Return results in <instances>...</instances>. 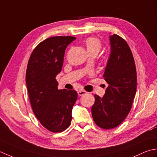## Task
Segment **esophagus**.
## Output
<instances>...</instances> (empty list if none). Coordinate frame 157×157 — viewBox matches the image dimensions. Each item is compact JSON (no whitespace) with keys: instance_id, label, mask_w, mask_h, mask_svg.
Wrapping results in <instances>:
<instances>
[{"instance_id":"obj_1","label":"esophagus","mask_w":157,"mask_h":157,"mask_svg":"<svg viewBox=\"0 0 157 157\" xmlns=\"http://www.w3.org/2000/svg\"><path fill=\"white\" fill-rule=\"evenodd\" d=\"M86 94H87V92L85 91V90H79V91H78V95H80V96H82V95H85Z\"/></svg>"}]
</instances>
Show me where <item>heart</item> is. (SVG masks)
<instances>
[{
  "instance_id": "heart-1",
  "label": "heart",
  "mask_w": 157,
  "mask_h": 157,
  "mask_svg": "<svg viewBox=\"0 0 157 157\" xmlns=\"http://www.w3.org/2000/svg\"><path fill=\"white\" fill-rule=\"evenodd\" d=\"M85 47L87 52H95L97 54L101 49V44L100 40L95 37H89L85 41Z\"/></svg>"
}]
</instances>
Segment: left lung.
Wrapping results in <instances>:
<instances>
[{
	"instance_id": "left-lung-1",
	"label": "left lung",
	"mask_w": 157,
	"mask_h": 157,
	"mask_svg": "<svg viewBox=\"0 0 157 157\" xmlns=\"http://www.w3.org/2000/svg\"><path fill=\"white\" fill-rule=\"evenodd\" d=\"M110 54L104 78L108 84L103 98L94 95L93 119L98 127L110 129L125 119L136 94L137 74L132 51L123 38L110 37Z\"/></svg>"
}]
</instances>
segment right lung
Here are the masks:
<instances>
[{
    "mask_svg": "<svg viewBox=\"0 0 157 157\" xmlns=\"http://www.w3.org/2000/svg\"><path fill=\"white\" fill-rule=\"evenodd\" d=\"M75 39L70 36L47 38L34 49L28 63L25 82L32 108L41 124L53 133L70 126L77 100L76 91L59 90L56 78L62 70L66 47Z\"/></svg>",
    "mask_w": 157,
    "mask_h": 157,
    "instance_id": "right-lung-1",
    "label": "right lung"
}]
</instances>
